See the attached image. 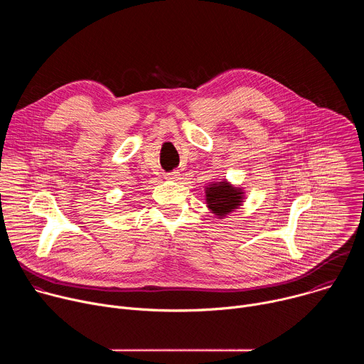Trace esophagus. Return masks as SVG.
Listing matches in <instances>:
<instances>
[{
    "mask_svg": "<svg viewBox=\"0 0 364 364\" xmlns=\"http://www.w3.org/2000/svg\"><path fill=\"white\" fill-rule=\"evenodd\" d=\"M166 178H167V180H170V181H177V180L180 178V173H177V171L167 173V174H166Z\"/></svg>",
    "mask_w": 364,
    "mask_h": 364,
    "instance_id": "1",
    "label": "esophagus"
}]
</instances>
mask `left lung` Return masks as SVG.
<instances>
[{
	"label": "left lung",
	"mask_w": 364,
	"mask_h": 364,
	"mask_svg": "<svg viewBox=\"0 0 364 364\" xmlns=\"http://www.w3.org/2000/svg\"><path fill=\"white\" fill-rule=\"evenodd\" d=\"M205 203L212 213L223 219L226 215L239 209V205L243 203V191L240 187H233L226 180L213 183L205 187Z\"/></svg>",
	"instance_id": "obj_1"
}]
</instances>
